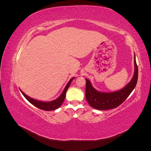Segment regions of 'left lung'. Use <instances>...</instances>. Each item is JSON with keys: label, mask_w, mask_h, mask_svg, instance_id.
<instances>
[{"label": "left lung", "mask_w": 151, "mask_h": 151, "mask_svg": "<svg viewBox=\"0 0 151 151\" xmlns=\"http://www.w3.org/2000/svg\"><path fill=\"white\" fill-rule=\"evenodd\" d=\"M135 71L130 83L123 89L113 93H102L96 90L91 82L86 79V98L91 107L98 110H106L118 107L129 97L137 83L138 67L134 56Z\"/></svg>", "instance_id": "left-lung-1"}]
</instances>
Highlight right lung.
Returning <instances> with one entry per match:
<instances>
[{
	"instance_id": "add662e5",
	"label": "right lung",
	"mask_w": 151,
	"mask_h": 151,
	"mask_svg": "<svg viewBox=\"0 0 151 151\" xmlns=\"http://www.w3.org/2000/svg\"><path fill=\"white\" fill-rule=\"evenodd\" d=\"M74 79V77H72V78L69 81H68V83L66 85L65 88H64V89H63V92L60 96H59L58 98H57L56 99L53 100V101H52L44 102V101H38V100L34 99L33 98L29 97L28 96H27L25 93L22 92L21 90H20V91H21V93L23 94V96L25 97V98L28 100V101L30 103L33 104L35 106L37 107L38 108H39L40 109H42V110L52 111V110H54V109H58L61 106L62 104L63 103V101H64V99H65V96H66V92L68 88V87L70 86L71 82Z\"/></svg>"
}]
</instances>
